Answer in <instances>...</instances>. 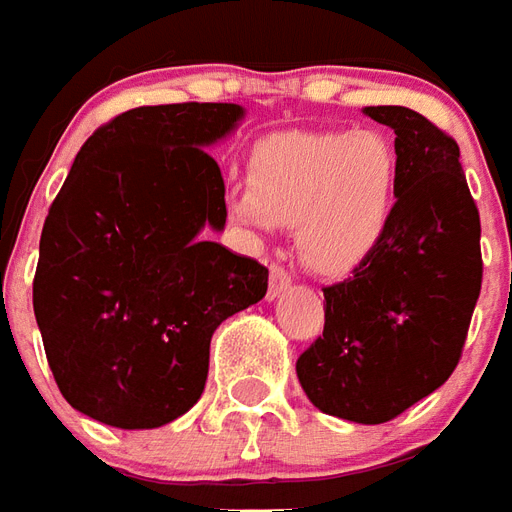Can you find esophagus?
Segmentation results:
<instances>
[{
    "instance_id": "obj_1",
    "label": "esophagus",
    "mask_w": 512,
    "mask_h": 512,
    "mask_svg": "<svg viewBox=\"0 0 512 512\" xmlns=\"http://www.w3.org/2000/svg\"><path fill=\"white\" fill-rule=\"evenodd\" d=\"M291 272L286 267H280V264H272L270 267V291H267V297L275 299L280 297V291H286L291 286Z\"/></svg>"
}]
</instances>
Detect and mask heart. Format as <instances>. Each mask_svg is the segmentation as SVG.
I'll use <instances>...</instances> for the list:
<instances>
[{
	"mask_svg": "<svg viewBox=\"0 0 512 512\" xmlns=\"http://www.w3.org/2000/svg\"><path fill=\"white\" fill-rule=\"evenodd\" d=\"M399 159L380 132H283L256 145L248 186L232 197L242 224L297 226L307 267L345 275L370 259L394 215Z\"/></svg>",
	"mask_w": 512,
	"mask_h": 512,
	"instance_id": "b5f03b06",
	"label": "heart"
}]
</instances>
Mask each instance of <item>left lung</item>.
I'll return each mask as SVG.
<instances>
[{"mask_svg":"<svg viewBox=\"0 0 512 512\" xmlns=\"http://www.w3.org/2000/svg\"><path fill=\"white\" fill-rule=\"evenodd\" d=\"M394 129L397 202L375 253L324 288V337L297 359L329 416L386 424L451 378L480 297V215L451 134L410 107H364Z\"/></svg>","mask_w":512,"mask_h":512,"instance_id":"8db88e82","label":"left lung"}]
</instances>
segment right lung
Wrapping results in <instances>:
<instances>
[{"instance_id": "right-lung-1", "label": "right lung", "mask_w": 512, "mask_h": 512, "mask_svg": "<svg viewBox=\"0 0 512 512\" xmlns=\"http://www.w3.org/2000/svg\"><path fill=\"white\" fill-rule=\"evenodd\" d=\"M240 105L134 107L75 156L40 237L34 315L59 391L83 416L156 429L202 397L210 337L267 294L270 272L202 237L226 224L205 148Z\"/></svg>"}]
</instances>
